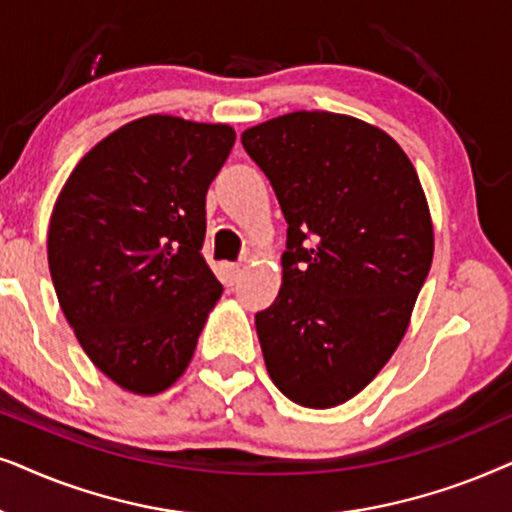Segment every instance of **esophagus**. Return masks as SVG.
I'll list each match as a JSON object with an SVG mask.
<instances>
[{
  "label": "esophagus",
  "instance_id": "esophagus-1",
  "mask_svg": "<svg viewBox=\"0 0 512 512\" xmlns=\"http://www.w3.org/2000/svg\"><path fill=\"white\" fill-rule=\"evenodd\" d=\"M220 274H222V281L224 283L234 285L238 274H241V267H238V264H234V262H224L222 267H220Z\"/></svg>",
  "mask_w": 512,
  "mask_h": 512
}]
</instances>
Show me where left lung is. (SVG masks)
Masks as SVG:
<instances>
[{
  "label": "left lung",
  "instance_id": "obj_1",
  "mask_svg": "<svg viewBox=\"0 0 512 512\" xmlns=\"http://www.w3.org/2000/svg\"><path fill=\"white\" fill-rule=\"evenodd\" d=\"M241 142L288 222L283 285L255 316L269 377L297 405H342L398 349L431 269L419 175L391 135L346 114H283Z\"/></svg>",
  "mask_w": 512,
  "mask_h": 512
}]
</instances>
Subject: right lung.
<instances>
[{
	"label": "right lung",
	"mask_w": 512,
	"mask_h": 512,
	"mask_svg": "<svg viewBox=\"0 0 512 512\" xmlns=\"http://www.w3.org/2000/svg\"><path fill=\"white\" fill-rule=\"evenodd\" d=\"M234 140L227 124L135 119L100 140L58 196L49 269L60 309L126 391L173 386L222 295L201 248L208 187Z\"/></svg>",
	"instance_id": "obj_1"
}]
</instances>
